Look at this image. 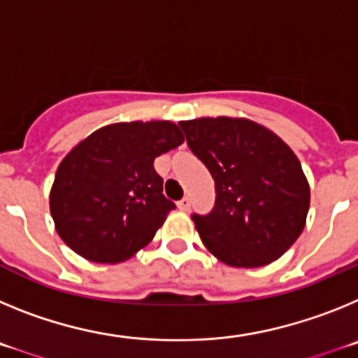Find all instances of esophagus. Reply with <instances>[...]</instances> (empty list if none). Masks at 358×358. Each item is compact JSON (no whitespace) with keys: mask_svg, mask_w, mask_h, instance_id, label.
Segmentation results:
<instances>
[{"mask_svg":"<svg viewBox=\"0 0 358 358\" xmlns=\"http://www.w3.org/2000/svg\"><path fill=\"white\" fill-rule=\"evenodd\" d=\"M177 206H179V210H181V211H188L189 206H192V201H189V197H185V199H181V201L177 202Z\"/></svg>","mask_w":358,"mask_h":358,"instance_id":"1","label":"esophagus"}]
</instances>
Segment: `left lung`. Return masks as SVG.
Wrapping results in <instances>:
<instances>
[{
	"label": "left lung",
	"instance_id": "obj_1",
	"mask_svg": "<svg viewBox=\"0 0 358 358\" xmlns=\"http://www.w3.org/2000/svg\"><path fill=\"white\" fill-rule=\"evenodd\" d=\"M215 181V206L192 215L208 251L231 267H264L301 235L310 188L301 163L273 131L245 118L179 122Z\"/></svg>",
	"mask_w": 358,
	"mask_h": 358
}]
</instances>
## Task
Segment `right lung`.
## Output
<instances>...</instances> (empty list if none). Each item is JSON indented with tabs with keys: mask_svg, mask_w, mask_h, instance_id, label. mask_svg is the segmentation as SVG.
Returning <instances> with one entry per match:
<instances>
[{
	"mask_svg": "<svg viewBox=\"0 0 358 358\" xmlns=\"http://www.w3.org/2000/svg\"><path fill=\"white\" fill-rule=\"evenodd\" d=\"M185 141L172 122L113 123L62 159L50 192L55 229L96 264H120L143 249L176 208L154 159Z\"/></svg>",
	"mask_w": 358,
	"mask_h": 358,
	"instance_id": "add662e5",
	"label": "right lung"
}]
</instances>
